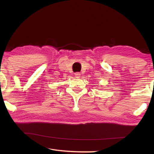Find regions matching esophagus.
Here are the masks:
<instances>
[{
	"instance_id": "esophagus-1",
	"label": "esophagus",
	"mask_w": 154,
	"mask_h": 154,
	"mask_svg": "<svg viewBox=\"0 0 154 154\" xmlns=\"http://www.w3.org/2000/svg\"><path fill=\"white\" fill-rule=\"evenodd\" d=\"M75 76L76 78H79L81 77V73H79V72H77V73H75Z\"/></svg>"
}]
</instances>
